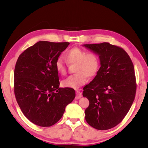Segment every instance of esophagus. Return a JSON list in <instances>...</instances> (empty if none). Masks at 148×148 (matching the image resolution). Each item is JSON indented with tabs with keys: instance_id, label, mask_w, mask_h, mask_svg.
Here are the masks:
<instances>
[{
	"instance_id": "1",
	"label": "esophagus",
	"mask_w": 148,
	"mask_h": 148,
	"mask_svg": "<svg viewBox=\"0 0 148 148\" xmlns=\"http://www.w3.org/2000/svg\"><path fill=\"white\" fill-rule=\"evenodd\" d=\"M82 93L80 92L79 91H77V92H76V97H75V99H80V98L82 97Z\"/></svg>"
}]
</instances>
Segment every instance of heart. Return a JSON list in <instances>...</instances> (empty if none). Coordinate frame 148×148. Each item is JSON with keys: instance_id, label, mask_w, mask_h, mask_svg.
Returning <instances> with one entry per match:
<instances>
[{"instance_id": "obj_1", "label": "heart", "mask_w": 148, "mask_h": 148, "mask_svg": "<svg viewBox=\"0 0 148 148\" xmlns=\"http://www.w3.org/2000/svg\"><path fill=\"white\" fill-rule=\"evenodd\" d=\"M65 58L69 64H76L75 72L77 73L69 76L62 82L64 87L78 89L87 82V77L91 78L95 76L99 69V57L95 52L86 53L82 49L73 47L66 52ZM55 66L60 74H66L67 63L63 58H57Z\"/></svg>"}]
</instances>
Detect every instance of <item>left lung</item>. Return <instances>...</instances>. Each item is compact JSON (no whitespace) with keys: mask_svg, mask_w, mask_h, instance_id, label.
<instances>
[{"mask_svg":"<svg viewBox=\"0 0 148 148\" xmlns=\"http://www.w3.org/2000/svg\"><path fill=\"white\" fill-rule=\"evenodd\" d=\"M83 46L96 53L101 64L95 78L83 88V96L89 101L85 119L97 130H109L122 122L135 99L133 62L122 48L109 42Z\"/></svg>","mask_w":148,"mask_h":148,"instance_id":"8db88e82","label":"left lung"}]
</instances>
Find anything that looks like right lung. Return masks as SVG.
<instances>
[{"mask_svg":"<svg viewBox=\"0 0 148 148\" xmlns=\"http://www.w3.org/2000/svg\"><path fill=\"white\" fill-rule=\"evenodd\" d=\"M70 43L39 41L20 55L14 71V92L22 112L40 127H51L75 97L74 89L59 88L56 59Z\"/></svg>","mask_w":148,"mask_h":148,"instance_id":"right-lung-1","label":"right lung"}]
</instances>
